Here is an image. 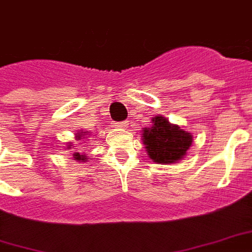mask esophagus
<instances>
[{"label": "esophagus", "mask_w": 252, "mask_h": 252, "mask_svg": "<svg viewBox=\"0 0 252 252\" xmlns=\"http://www.w3.org/2000/svg\"><path fill=\"white\" fill-rule=\"evenodd\" d=\"M115 126H116V128H126V126H128V122L115 123Z\"/></svg>", "instance_id": "1"}]
</instances>
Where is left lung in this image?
Wrapping results in <instances>:
<instances>
[{
  "label": "left lung",
  "mask_w": 252,
  "mask_h": 252,
  "mask_svg": "<svg viewBox=\"0 0 252 252\" xmlns=\"http://www.w3.org/2000/svg\"><path fill=\"white\" fill-rule=\"evenodd\" d=\"M153 126L144 128L142 141L150 159L156 163H176L187 154L192 145V134L171 124L167 119L158 115L152 119Z\"/></svg>",
  "instance_id": "left-lung-1"
}]
</instances>
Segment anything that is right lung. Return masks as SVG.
<instances>
[{"label": "right lung", "mask_w": 252, "mask_h": 252, "mask_svg": "<svg viewBox=\"0 0 252 252\" xmlns=\"http://www.w3.org/2000/svg\"><path fill=\"white\" fill-rule=\"evenodd\" d=\"M86 133V132H78V133L76 134L77 136V138H78V140H81V138L84 137V134ZM70 144H68V146H66V148H70ZM73 156H74V159H77V161H81V162H85L87 159L86 158V156H84V154H81V153H77V152H74V153H73Z\"/></svg>", "instance_id": "add662e5"}]
</instances>
